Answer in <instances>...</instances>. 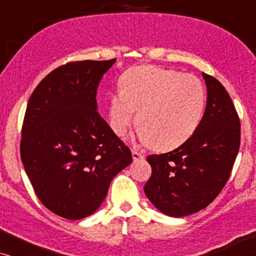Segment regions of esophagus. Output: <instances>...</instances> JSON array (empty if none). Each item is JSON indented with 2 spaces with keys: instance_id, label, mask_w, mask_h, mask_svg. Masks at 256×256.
I'll return each mask as SVG.
<instances>
[{
  "instance_id": "obj_1",
  "label": "esophagus",
  "mask_w": 256,
  "mask_h": 256,
  "mask_svg": "<svg viewBox=\"0 0 256 256\" xmlns=\"http://www.w3.org/2000/svg\"><path fill=\"white\" fill-rule=\"evenodd\" d=\"M132 158H134V160H140L144 158V155H143L142 152H138V150H132Z\"/></svg>"
}]
</instances>
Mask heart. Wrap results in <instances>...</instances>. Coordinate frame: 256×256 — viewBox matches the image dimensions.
<instances>
[{
  "mask_svg": "<svg viewBox=\"0 0 256 256\" xmlns=\"http://www.w3.org/2000/svg\"><path fill=\"white\" fill-rule=\"evenodd\" d=\"M206 94L191 74L144 65L128 70L120 79V93L110 101V124L124 136L136 114L140 138L154 149L169 150L186 142L200 124Z\"/></svg>",
  "mask_w": 256,
  "mask_h": 256,
  "instance_id": "heart-1",
  "label": "heart"
}]
</instances>
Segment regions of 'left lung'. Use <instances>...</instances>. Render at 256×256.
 <instances>
[{
  "label": "left lung",
  "mask_w": 256,
  "mask_h": 256,
  "mask_svg": "<svg viewBox=\"0 0 256 256\" xmlns=\"http://www.w3.org/2000/svg\"><path fill=\"white\" fill-rule=\"evenodd\" d=\"M208 87L205 113L194 134L169 152L146 157L152 176L149 200L170 216L192 214L216 198L232 172L240 146V118L222 82L202 73Z\"/></svg>",
  "instance_id": "8db88e82"
}]
</instances>
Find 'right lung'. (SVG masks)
<instances>
[{
	"mask_svg": "<svg viewBox=\"0 0 256 256\" xmlns=\"http://www.w3.org/2000/svg\"><path fill=\"white\" fill-rule=\"evenodd\" d=\"M110 60L70 62L38 84L28 102L20 152L34 194L62 218L96 212L132 152L96 110Z\"/></svg>",
	"mask_w": 256,
	"mask_h": 256,
	"instance_id": "right-lung-1",
	"label": "right lung"
}]
</instances>
